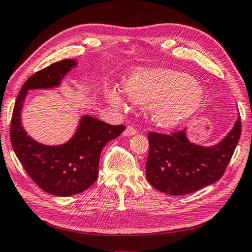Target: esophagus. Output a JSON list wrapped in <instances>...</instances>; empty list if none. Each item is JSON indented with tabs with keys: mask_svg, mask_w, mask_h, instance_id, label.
I'll return each instance as SVG.
<instances>
[{
	"mask_svg": "<svg viewBox=\"0 0 252 252\" xmlns=\"http://www.w3.org/2000/svg\"><path fill=\"white\" fill-rule=\"evenodd\" d=\"M135 133H136V130L134 129V127L131 126H127L126 127V130L123 131V136H132V135H134Z\"/></svg>",
	"mask_w": 252,
	"mask_h": 252,
	"instance_id": "1",
	"label": "esophagus"
}]
</instances>
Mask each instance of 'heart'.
Here are the masks:
<instances>
[{
	"label": "heart",
	"mask_w": 252,
	"mask_h": 252,
	"mask_svg": "<svg viewBox=\"0 0 252 252\" xmlns=\"http://www.w3.org/2000/svg\"><path fill=\"white\" fill-rule=\"evenodd\" d=\"M122 88L133 104H149L152 122L164 129L176 127L192 117L204 99L198 81L163 67L134 70L123 80ZM105 99L116 108L125 106L122 94L116 89H106Z\"/></svg>",
	"instance_id": "obj_1"
}]
</instances>
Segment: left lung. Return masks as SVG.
<instances>
[{"mask_svg": "<svg viewBox=\"0 0 252 252\" xmlns=\"http://www.w3.org/2000/svg\"><path fill=\"white\" fill-rule=\"evenodd\" d=\"M241 134L238 117L219 143L203 147L188 139L187 130L162 134L150 132L146 176L152 187L170 195L192 193L222 177Z\"/></svg>", "mask_w": 252, "mask_h": 252, "instance_id": "obj_1", "label": "left lung"}]
</instances>
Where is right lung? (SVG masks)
Returning <instances> with one entry per match:
<instances>
[{
  "mask_svg": "<svg viewBox=\"0 0 252 252\" xmlns=\"http://www.w3.org/2000/svg\"><path fill=\"white\" fill-rule=\"evenodd\" d=\"M76 65L75 60H62L30 76L16 97L11 121V143L24 170L42 190L58 197H70L91 187L99 173L102 149L126 129L83 116L74 135L60 146H45L28 135L21 112L29 90L59 87Z\"/></svg>",
  "mask_w": 252,
  "mask_h": 252,
  "instance_id": "obj_1",
  "label": "right lung"
}]
</instances>
